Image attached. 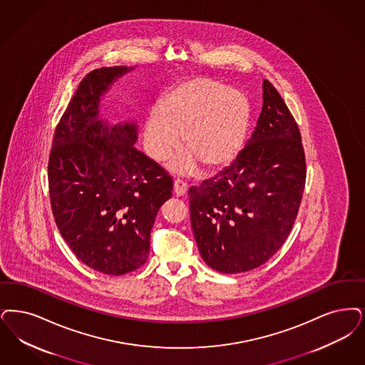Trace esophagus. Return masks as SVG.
<instances>
[{"label": "esophagus", "instance_id": "obj_1", "mask_svg": "<svg viewBox=\"0 0 365 365\" xmlns=\"http://www.w3.org/2000/svg\"><path fill=\"white\" fill-rule=\"evenodd\" d=\"M174 192H175L176 197H182L187 192V185L179 179H176L174 182Z\"/></svg>", "mask_w": 365, "mask_h": 365}]
</instances>
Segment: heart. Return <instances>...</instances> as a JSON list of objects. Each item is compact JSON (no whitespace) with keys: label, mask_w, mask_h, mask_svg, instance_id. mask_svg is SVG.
Instances as JSON below:
<instances>
[{"label":"heart","mask_w":365,"mask_h":365,"mask_svg":"<svg viewBox=\"0 0 365 365\" xmlns=\"http://www.w3.org/2000/svg\"><path fill=\"white\" fill-rule=\"evenodd\" d=\"M250 122L247 98L206 77H194L168 88L144 126L146 153L167 160L180 145L185 149L171 168L189 174L202 163L216 170L237 158L245 145Z\"/></svg>","instance_id":"b5f03b06"}]
</instances>
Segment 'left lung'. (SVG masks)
Returning a JSON list of instances; mask_svg holds the SVG:
<instances>
[{
  "mask_svg": "<svg viewBox=\"0 0 365 365\" xmlns=\"http://www.w3.org/2000/svg\"><path fill=\"white\" fill-rule=\"evenodd\" d=\"M231 165L189 190L192 234L205 263L235 274L267 262L291 232L306 185L302 137L277 89Z\"/></svg>",
  "mask_w": 365,
  "mask_h": 365,
  "instance_id": "obj_1",
  "label": "left lung"
}]
</instances>
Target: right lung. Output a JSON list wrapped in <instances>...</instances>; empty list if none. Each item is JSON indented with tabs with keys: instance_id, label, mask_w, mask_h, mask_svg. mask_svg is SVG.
<instances>
[{
	"instance_id": "add662e5",
	"label": "right lung",
	"mask_w": 365,
	"mask_h": 365,
	"mask_svg": "<svg viewBox=\"0 0 365 365\" xmlns=\"http://www.w3.org/2000/svg\"><path fill=\"white\" fill-rule=\"evenodd\" d=\"M131 71L101 68L83 78L59 120L48 159L59 232L81 262L108 276L146 262L155 219L173 195V178L134 146L137 123L114 125L102 114L104 95Z\"/></svg>"
}]
</instances>
